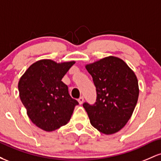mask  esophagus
I'll use <instances>...</instances> for the list:
<instances>
[{
    "mask_svg": "<svg viewBox=\"0 0 161 161\" xmlns=\"http://www.w3.org/2000/svg\"><path fill=\"white\" fill-rule=\"evenodd\" d=\"M78 101L79 103V104H82L83 102H84V97H80L78 99Z\"/></svg>",
    "mask_w": 161,
    "mask_h": 161,
    "instance_id": "obj_1",
    "label": "esophagus"
}]
</instances>
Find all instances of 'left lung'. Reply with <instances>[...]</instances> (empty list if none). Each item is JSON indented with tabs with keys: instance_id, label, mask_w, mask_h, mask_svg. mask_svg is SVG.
<instances>
[{
	"instance_id": "1",
	"label": "left lung",
	"mask_w": 161,
	"mask_h": 161,
	"mask_svg": "<svg viewBox=\"0 0 161 161\" xmlns=\"http://www.w3.org/2000/svg\"><path fill=\"white\" fill-rule=\"evenodd\" d=\"M97 91L93 106L85 103L90 123L99 132H119L132 116L137 104L139 88L136 73L119 57L109 56L86 65Z\"/></svg>"
}]
</instances>
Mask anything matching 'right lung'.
Here are the masks:
<instances>
[{
	"label": "right lung",
	"instance_id": "right-lung-1",
	"mask_svg": "<svg viewBox=\"0 0 161 161\" xmlns=\"http://www.w3.org/2000/svg\"><path fill=\"white\" fill-rule=\"evenodd\" d=\"M75 63L43 59L32 64L20 77V99L29 119L42 130L52 132L67 124L79 104L61 81Z\"/></svg>",
	"mask_w": 161,
	"mask_h": 161
}]
</instances>
